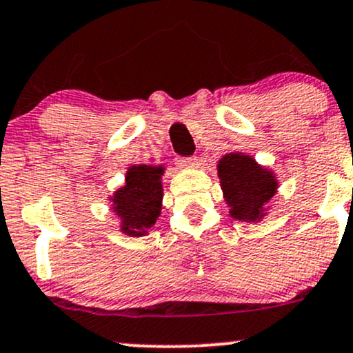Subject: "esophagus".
Here are the masks:
<instances>
[{
	"label": "esophagus",
	"instance_id": "34e87169",
	"mask_svg": "<svg viewBox=\"0 0 353 353\" xmlns=\"http://www.w3.org/2000/svg\"><path fill=\"white\" fill-rule=\"evenodd\" d=\"M196 161H198L196 157H178L176 165L180 168H188V167H194Z\"/></svg>",
	"mask_w": 353,
	"mask_h": 353
}]
</instances>
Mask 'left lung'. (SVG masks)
Returning <instances> with one entry per match:
<instances>
[{"label":"left lung","mask_w":353,"mask_h":353,"mask_svg":"<svg viewBox=\"0 0 353 353\" xmlns=\"http://www.w3.org/2000/svg\"><path fill=\"white\" fill-rule=\"evenodd\" d=\"M218 173L231 216L239 221L258 218L276 193L277 183L272 173L258 167L248 155H226L219 161Z\"/></svg>","instance_id":"8db88e82"}]
</instances>
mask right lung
Wrapping results in <instances>:
<instances>
[{
  "mask_svg": "<svg viewBox=\"0 0 353 353\" xmlns=\"http://www.w3.org/2000/svg\"><path fill=\"white\" fill-rule=\"evenodd\" d=\"M163 168L147 165L132 167L127 173V185L115 192V211L122 219V231L130 236H142L155 225L161 210V181Z\"/></svg>",
  "mask_w": 353,
  "mask_h": 353,
  "instance_id": "obj_1",
  "label": "right lung"
}]
</instances>
